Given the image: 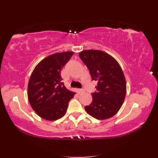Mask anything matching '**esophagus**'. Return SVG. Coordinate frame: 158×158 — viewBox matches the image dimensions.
Returning a JSON list of instances; mask_svg holds the SVG:
<instances>
[{"instance_id": "esophagus-1", "label": "esophagus", "mask_w": 158, "mask_h": 158, "mask_svg": "<svg viewBox=\"0 0 158 158\" xmlns=\"http://www.w3.org/2000/svg\"><path fill=\"white\" fill-rule=\"evenodd\" d=\"M77 91L78 92V93H82V92H84V89H77Z\"/></svg>"}]
</instances>
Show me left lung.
I'll return each instance as SVG.
<instances>
[{"mask_svg": "<svg viewBox=\"0 0 158 158\" xmlns=\"http://www.w3.org/2000/svg\"><path fill=\"white\" fill-rule=\"evenodd\" d=\"M79 55L92 79L98 82L92 103L85 106L86 112L99 120L112 117L122 107L126 94V78L119 64L100 50H83Z\"/></svg>", "mask_w": 158, "mask_h": 158, "instance_id": "left-lung-1", "label": "left lung"}]
</instances>
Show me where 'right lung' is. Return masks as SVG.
I'll use <instances>...</instances> for the list:
<instances>
[{
    "instance_id": "add662e5",
    "label": "right lung",
    "mask_w": 158,
    "mask_h": 158,
    "mask_svg": "<svg viewBox=\"0 0 158 158\" xmlns=\"http://www.w3.org/2000/svg\"><path fill=\"white\" fill-rule=\"evenodd\" d=\"M73 52L56 53L43 59L33 70L28 85V98L32 109L48 121L60 119L66 114L69 102L75 92L64 85L61 70Z\"/></svg>"
}]
</instances>
